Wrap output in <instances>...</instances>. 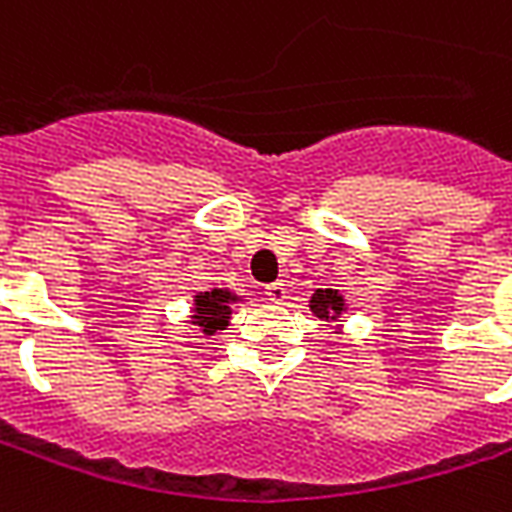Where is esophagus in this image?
<instances>
[{
    "label": "esophagus",
    "instance_id": "obj_1",
    "mask_svg": "<svg viewBox=\"0 0 512 512\" xmlns=\"http://www.w3.org/2000/svg\"><path fill=\"white\" fill-rule=\"evenodd\" d=\"M266 295H268V301L282 304V301L287 298V287L282 285V282H271V285H266Z\"/></svg>",
    "mask_w": 512,
    "mask_h": 512
}]
</instances>
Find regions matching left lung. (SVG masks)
<instances>
[{
  "instance_id": "8db88e82",
  "label": "left lung",
  "mask_w": 512,
  "mask_h": 512,
  "mask_svg": "<svg viewBox=\"0 0 512 512\" xmlns=\"http://www.w3.org/2000/svg\"><path fill=\"white\" fill-rule=\"evenodd\" d=\"M309 309H312L320 320H325V323H333V320H339L344 314V298L336 290H317V293L312 295V301H309Z\"/></svg>"
}]
</instances>
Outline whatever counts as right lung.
I'll return each instance as SVG.
<instances>
[{"label":"right lung","mask_w":512,"mask_h":512,"mask_svg":"<svg viewBox=\"0 0 512 512\" xmlns=\"http://www.w3.org/2000/svg\"><path fill=\"white\" fill-rule=\"evenodd\" d=\"M238 295L230 290H211V293L195 295V306H192V325H198L206 336H214L217 331H225L230 323V306L236 304Z\"/></svg>","instance_id":"add662e5"}]
</instances>
